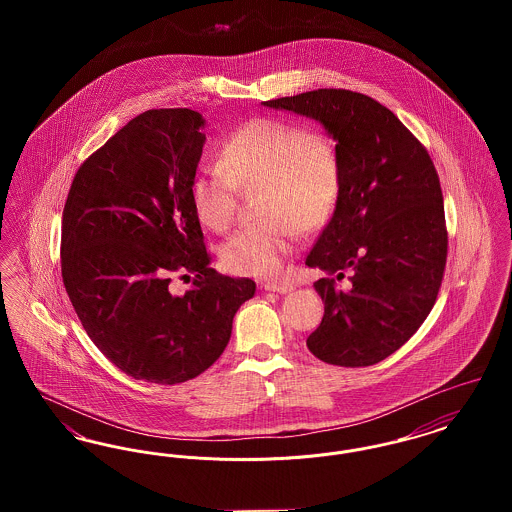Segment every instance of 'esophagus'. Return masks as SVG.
Returning <instances> with one entry per match:
<instances>
[{
    "mask_svg": "<svg viewBox=\"0 0 512 512\" xmlns=\"http://www.w3.org/2000/svg\"><path fill=\"white\" fill-rule=\"evenodd\" d=\"M263 288L267 290V292H276V293H290L293 290L292 284L290 282H278V280H272V282H265L263 284Z\"/></svg>",
    "mask_w": 512,
    "mask_h": 512,
    "instance_id": "obj_1",
    "label": "esophagus"
}]
</instances>
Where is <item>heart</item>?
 Listing matches in <instances>:
<instances>
[{
    "label": "heart",
    "instance_id": "heart-1",
    "mask_svg": "<svg viewBox=\"0 0 512 512\" xmlns=\"http://www.w3.org/2000/svg\"><path fill=\"white\" fill-rule=\"evenodd\" d=\"M219 163L199 169L190 184L195 217L209 230H228L238 188L261 184L265 219L245 224L220 249L224 265L238 274H278L295 251L299 228H320L340 199V147L330 134L297 122H245L222 144Z\"/></svg>",
    "mask_w": 512,
    "mask_h": 512
}]
</instances>
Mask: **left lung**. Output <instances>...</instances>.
Masks as SVG:
<instances>
[{
    "label": "left lung",
    "instance_id": "left-lung-1",
    "mask_svg": "<svg viewBox=\"0 0 512 512\" xmlns=\"http://www.w3.org/2000/svg\"><path fill=\"white\" fill-rule=\"evenodd\" d=\"M261 105L320 122L340 147V199L305 261L326 274L315 282L324 317L307 347L328 365H376L438 297L447 259L438 172L405 124L365 94L322 88Z\"/></svg>",
    "mask_w": 512,
    "mask_h": 512
}]
</instances>
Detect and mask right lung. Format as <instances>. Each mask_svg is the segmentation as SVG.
<instances>
[{
  "label": "right lung",
  "instance_id": "1",
  "mask_svg": "<svg viewBox=\"0 0 512 512\" xmlns=\"http://www.w3.org/2000/svg\"><path fill=\"white\" fill-rule=\"evenodd\" d=\"M207 121L192 109H151L90 155L63 211L61 272L99 351L128 376L172 386L213 365L249 278L211 265L190 201ZM178 273L193 286L171 292Z\"/></svg>",
  "mask_w": 512,
  "mask_h": 512
}]
</instances>
